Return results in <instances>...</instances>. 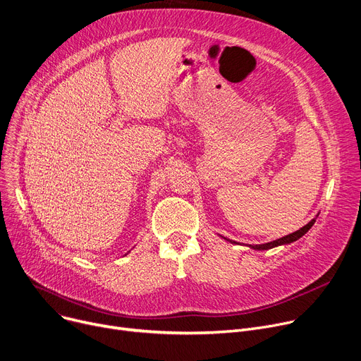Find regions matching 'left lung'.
I'll use <instances>...</instances> for the list:
<instances>
[{
  "label": "left lung",
  "mask_w": 361,
  "mask_h": 361,
  "mask_svg": "<svg viewBox=\"0 0 361 361\" xmlns=\"http://www.w3.org/2000/svg\"><path fill=\"white\" fill-rule=\"evenodd\" d=\"M314 224H315V218L311 219L307 226H303L302 228H299L298 231H295V233H292V234H289V235H285V237H282V238H277V240H274V241L264 243V244H256V245L250 244L248 247L253 248V250H269V248H273V247H277V245L290 244V243L299 240L302 235L307 234V233L311 230V227H312ZM223 238H226V237H223ZM226 240L230 241V243H233V244H238V243H235V241H233V240H228V238H226Z\"/></svg>",
  "instance_id": "1"
}]
</instances>
